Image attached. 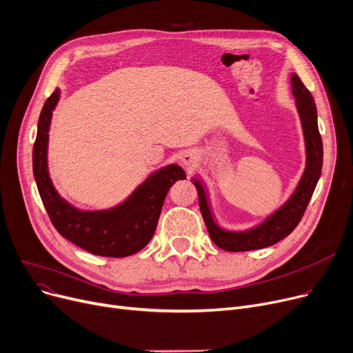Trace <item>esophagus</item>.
<instances>
[{
  "instance_id": "1",
  "label": "esophagus",
  "mask_w": 353,
  "mask_h": 353,
  "mask_svg": "<svg viewBox=\"0 0 353 353\" xmlns=\"http://www.w3.org/2000/svg\"><path fill=\"white\" fill-rule=\"evenodd\" d=\"M181 162L183 166L192 168L196 163V155L192 152V150H185V152L181 155Z\"/></svg>"
}]
</instances>
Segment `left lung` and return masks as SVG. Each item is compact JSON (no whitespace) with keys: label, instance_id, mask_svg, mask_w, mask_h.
Here are the masks:
<instances>
[{"label":"left lung","instance_id":"8db88e82","mask_svg":"<svg viewBox=\"0 0 353 353\" xmlns=\"http://www.w3.org/2000/svg\"><path fill=\"white\" fill-rule=\"evenodd\" d=\"M292 93L296 99V108L301 122V129H303L306 168L294 192L279 210L268 215L263 223L250 230H225L218 225L214 220L204 183L196 178H192L194 185L198 191L199 210L201 214H203L210 237L214 244L225 251L260 250L270 247L284 237H288L300 223L301 216H303L309 205L316 183L319 178H321L323 165V143L321 133H319L314 99L296 73L292 74Z\"/></svg>","mask_w":353,"mask_h":353}]
</instances>
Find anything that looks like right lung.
Segmentation results:
<instances>
[{
    "instance_id": "1",
    "label": "right lung",
    "mask_w": 353,
    "mask_h": 353,
    "mask_svg": "<svg viewBox=\"0 0 353 353\" xmlns=\"http://www.w3.org/2000/svg\"><path fill=\"white\" fill-rule=\"evenodd\" d=\"M60 90L56 89L41 109L37 138L32 148V172L46 211L61 236L103 257H128L138 253L152 239L170 188L187 175L176 163L150 174L123 203L109 210L83 211L63 199L50 179L47 146L50 122Z\"/></svg>"
}]
</instances>
